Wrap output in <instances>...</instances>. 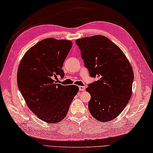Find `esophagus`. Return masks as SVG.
I'll use <instances>...</instances> for the list:
<instances>
[{"label":"esophagus","mask_w":153,"mask_h":153,"mask_svg":"<svg viewBox=\"0 0 153 153\" xmlns=\"http://www.w3.org/2000/svg\"><path fill=\"white\" fill-rule=\"evenodd\" d=\"M79 89H80V91H83L85 90V88L84 86H82V85H80V86H79Z\"/></svg>","instance_id":"obj_1"}]
</instances>
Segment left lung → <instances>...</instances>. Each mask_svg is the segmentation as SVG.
<instances>
[{"mask_svg":"<svg viewBox=\"0 0 153 153\" xmlns=\"http://www.w3.org/2000/svg\"><path fill=\"white\" fill-rule=\"evenodd\" d=\"M84 66L97 81L89 84L88 108L97 120H113L131 97L134 72L120 47L105 36L96 35L76 39Z\"/></svg>","mask_w":153,"mask_h":153,"instance_id":"left-lung-1","label":"left lung"}]
</instances>
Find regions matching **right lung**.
Listing matches in <instances>:
<instances>
[{"mask_svg": "<svg viewBox=\"0 0 153 153\" xmlns=\"http://www.w3.org/2000/svg\"><path fill=\"white\" fill-rule=\"evenodd\" d=\"M67 39L47 38L26 52L17 71V85L32 112L48 123L62 121L68 112L77 85L56 84L54 78H64L63 64L72 47Z\"/></svg>", "mask_w": 153, "mask_h": 153, "instance_id": "1", "label": "right lung"}]
</instances>
